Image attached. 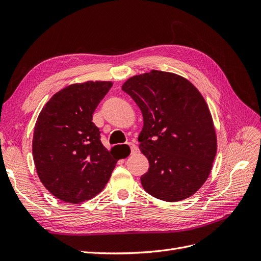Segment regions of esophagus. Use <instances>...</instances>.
I'll list each match as a JSON object with an SVG mask.
<instances>
[{"label":"esophagus","mask_w":261,"mask_h":261,"mask_svg":"<svg viewBox=\"0 0 261 261\" xmlns=\"http://www.w3.org/2000/svg\"><path fill=\"white\" fill-rule=\"evenodd\" d=\"M127 146L129 147V150H130V152H132V153H134V152H136V151H137V146H136L135 144L128 143V144H127Z\"/></svg>","instance_id":"obj_1"}]
</instances>
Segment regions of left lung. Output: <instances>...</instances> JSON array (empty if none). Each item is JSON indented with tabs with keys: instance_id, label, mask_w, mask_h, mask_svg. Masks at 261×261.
Here are the masks:
<instances>
[{
	"instance_id": "8db88e82",
	"label": "left lung",
	"mask_w": 261,
	"mask_h": 261,
	"mask_svg": "<svg viewBox=\"0 0 261 261\" xmlns=\"http://www.w3.org/2000/svg\"><path fill=\"white\" fill-rule=\"evenodd\" d=\"M122 90L144 117L139 148L149 161L140 180L158 199L179 201L208 178L217 137L206 101L196 87L176 74L151 70L134 76Z\"/></svg>"
}]
</instances>
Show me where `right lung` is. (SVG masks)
<instances>
[{
	"label": "right lung",
	"instance_id": "1",
	"mask_svg": "<svg viewBox=\"0 0 261 261\" xmlns=\"http://www.w3.org/2000/svg\"><path fill=\"white\" fill-rule=\"evenodd\" d=\"M110 82L74 84L46 102L35 126L33 154L38 176L57 198L81 203L98 195L120 158L102 145L92 122Z\"/></svg>",
	"mask_w": 261,
	"mask_h": 261
}]
</instances>
